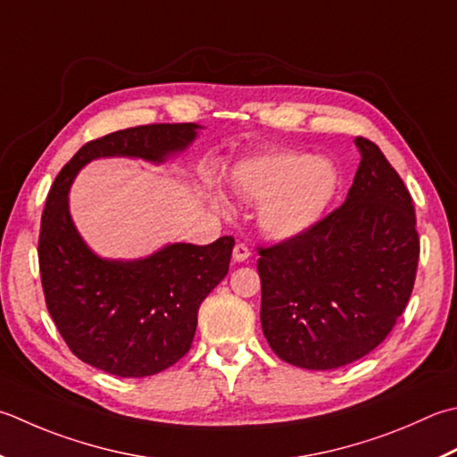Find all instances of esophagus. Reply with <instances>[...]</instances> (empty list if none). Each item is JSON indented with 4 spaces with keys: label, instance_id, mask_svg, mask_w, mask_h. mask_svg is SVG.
Wrapping results in <instances>:
<instances>
[{
    "label": "esophagus",
    "instance_id": "34e87169",
    "mask_svg": "<svg viewBox=\"0 0 457 457\" xmlns=\"http://www.w3.org/2000/svg\"><path fill=\"white\" fill-rule=\"evenodd\" d=\"M249 255H252V252H249V247L245 244H236L234 247L236 262H245V259H249Z\"/></svg>",
    "mask_w": 457,
    "mask_h": 457
}]
</instances>
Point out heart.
Masks as SVG:
<instances>
[{
  "instance_id": "obj_1",
  "label": "heart",
  "mask_w": 457,
  "mask_h": 457,
  "mask_svg": "<svg viewBox=\"0 0 457 457\" xmlns=\"http://www.w3.org/2000/svg\"><path fill=\"white\" fill-rule=\"evenodd\" d=\"M231 186L249 200L263 202L259 226L275 239H293L323 220L338 190V172L327 158L279 152L241 162Z\"/></svg>"
}]
</instances>
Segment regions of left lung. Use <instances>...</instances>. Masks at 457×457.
I'll list each match as a JSON object with an SVG mask.
<instances>
[{"label":"left lung","mask_w":457,"mask_h":457,"mask_svg":"<svg viewBox=\"0 0 457 457\" xmlns=\"http://www.w3.org/2000/svg\"><path fill=\"white\" fill-rule=\"evenodd\" d=\"M354 145L362 160L345 204L307 234L257 247L263 335L299 369L362 359L395 328L414 289L412 195L374 142Z\"/></svg>","instance_id":"obj_1"}]
</instances>
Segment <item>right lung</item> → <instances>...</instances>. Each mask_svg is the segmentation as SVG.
<instances>
[{"instance_id":"add662e5","label":"right lung","mask_w":457,"mask_h":457,"mask_svg":"<svg viewBox=\"0 0 457 457\" xmlns=\"http://www.w3.org/2000/svg\"><path fill=\"white\" fill-rule=\"evenodd\" d=\"M198 124H145L87 142L62 166L45 202L39 271L49 315L77 359L122 378L166 370L190 351L198 309L228 275L236 239L172 244L145 259L95 255L69 213V187L95 158L160 164L192 145Z\"/></svg>"}]
</instances>
